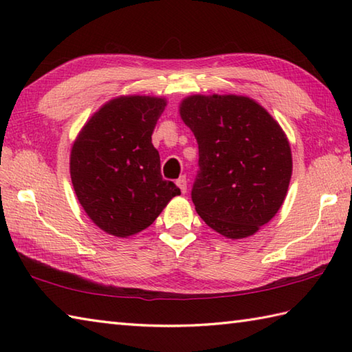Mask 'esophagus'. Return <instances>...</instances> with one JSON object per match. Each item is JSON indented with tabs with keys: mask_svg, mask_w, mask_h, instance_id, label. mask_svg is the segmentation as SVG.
<instances>
[{
	"mask_svg": "<svg viewBox=\"0 0 352 352\" xmlns=\"http://www.w3.org/2000/svg\"><path fill=\"white\" fill-rule=\"evenodd\" d=\"M175 184L180 188L182 193H186V190H188V180H186V177H180L178 180L175 182Z\"/></svg>",
	"mask_w": 352,
	"mask_h": 352,
	"instance_id": "obj_1",
	"label": "esophagus"
}]
</instances>
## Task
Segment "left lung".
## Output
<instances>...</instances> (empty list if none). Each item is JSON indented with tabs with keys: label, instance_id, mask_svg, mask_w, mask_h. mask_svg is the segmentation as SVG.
Instances as JSON below:
<instances>
[{
	"label": "left lung",
	"instance_id": "obj_1",
	"mask_svg": "<svg viewBox=\"0 0 352 352\" xmlns=\"http://www.w3.org/2000/svg\"><path fill=\"white\" fill-rule=\"evenodd\" d=\"M180 116L198 142L197 213L228 239L257 233L280 210L292 177L290 145L280 124L241 95L188 96Z\"/></svg>",
	"mask_w": 352,
	"mask_h": 352
}]
</instances>
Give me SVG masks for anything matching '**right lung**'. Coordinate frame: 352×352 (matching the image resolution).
<instances>
[{
    "label": "right lung",
    "instance_id": "right-lung-1",
    "mask_svg": "<svg viewBox=\"0 0 352 352\" xmlns=\"http://www.w3.org/2000/svg\"><path fill=\"white\" fill-rule=\"evenodd\" d=\"M166 107L157 96H118L95 111L71 149V180L86 214L116 237L148 228L169 201L180 195L163 180L151 142Z\"/></svg>",
    "mask_w": 352,
    "mask_h": 352
}]
</instances>
